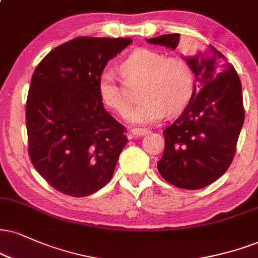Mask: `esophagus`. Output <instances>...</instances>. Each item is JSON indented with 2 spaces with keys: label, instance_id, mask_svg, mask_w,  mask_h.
Returning a JSON list of instances; mask_svg holds the SVG:
<instances>
[{
  "label": "esophagus",
  "instance_id": "esophagus-1",
  "mask_svg": "<svg viewBox=\"0 0 258 258\" xmlns=\"http://www.w3.org/2000/svg\"><path fill=\"white\" fill-rule=\"evenodd\" d=\"M149 132L150 131H149L148 128H137V127H135V128H132L131 131H130V135L136 136V137H142V136L148 135Z\"/></svg>",
  "mask_w": 258,
  "mask_h": 258
}]
</instances>
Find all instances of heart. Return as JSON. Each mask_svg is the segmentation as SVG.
Masks as SVG:
<instances>
[{
  "label": "heart",
  "mask_w": 258,
  "mask_h": 258,
  "mask_svg": "<svg viewBox=\"0 0 258 258\" xmlns=\"http://www.w3.org/2000/svg\"><path fill=\"white\" fill-rule=\"evenodd\" d=\"M120 70L127 83L141 82L138 96L142 99L127 114L133 122H155L164 113L175 115L187 105L196 88L194 70L187 61L180 56H164L153 49L131 51L121 62ZM97 92L103 104L120 115L128 110V99L110 68L99 73Z\"/></svg>",
  "instance_id": "b5f03b06"
}]
</instances>
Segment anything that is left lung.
Wrapping results in <instances>:
<instances>
[{"label":"left lung","instance_id":"left-lung-1","mask_svg":"<svg viewBox=\"0 0 258 258\" xmlns=\"http://www.w3.org/2000/svg\"><path fill=\"white\" fill-rule=\"evenodd\" d=\"M179 33L147 39L175 49ZM196 77L197 91L163 131L164 153L157 169L169 184L198 190L218 180L231 166L244 123L241 83L233 64L209 45L184 57Z\"/></svg>","mask_w":258,"mask_h":258}]
</instances>
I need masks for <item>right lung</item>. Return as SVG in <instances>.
<instances>
[{"label":"right lung","mask_w":258,"mask_h":258,"mask_svg":"<svg viewBox=\"0 0 258 258\" xmlns=\"http://www.w3.org/2000/svg\"><path fill=\"white\" fill-rule=\"evenodd\" d=\"M130 38L77 37L56 46L33 72L26 101L29 156L61 194L86 197L114 174L128 142L126 128L104 109L97 79Z\"/></svg>","instance_id":"add662e5"}]
</instances>
